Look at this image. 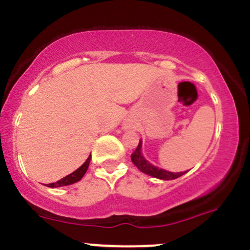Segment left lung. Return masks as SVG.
<instances>
[{"label": "left lung", "mask_w": 250, "mask_h": 250, "mask_svg": "<svg viewBox=\"0 0 250 250\" xmlns=\"http://www.w3.org/2000/svg\"><path fill=\"white\" fill-rule=\"evenodd\" d=\"M141 147H143V141L140 140L138 147L135 148V151L132 153V156H130L132 162L134 163V166L140 170V172L147 174V175L153 176V178L161 179V180H173V179L179 178V176L184 175V174L186 173V172L174 173V172H169V170L162 169V168L156 167V166H153L152 163L148 162V161L144 157Z\"/></svg>", "instance_id": "left-lung-1"}]
</instances>
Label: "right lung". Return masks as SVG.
I'll return each instance as SVG.
<instances>
[{"label": "right lung", "instance_id": "obj_1", "mask_svg": "<svg viewBox=\"0 0 250 250\" xmlns=\"http://www.w3.org/2000/svg\"><path fill=\"white\" fill-rule=\"evenodd\" d=\"M89 162H90V156L85 160V162L83 163L78 169L75 170V172L69 174V175H66L65 178L60 179V180H58L57 183L47 184L46 186H48V188H62V186H69V185H72V184L77 183V181H80L81 179L83 178V175H84L85 172H87Z\"/></svg>", "mask_w": 250, "mask_h": 250}]
</instances>
